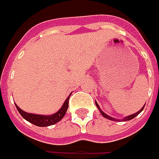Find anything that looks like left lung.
I'll list each match as a JSON object with an SVG mask.
<instances>
[{"label": "left lung", "instance_id": "left-lung-1", "mask_svg": "<svg viewBox=\"0 0 159 159\" xmlns=\"http://www.w3.org/2000/svg\"><path fill=\"white\" fill-rule=\"evenodd\" d=\"M95 103H96L97 107L98 108V110L100 111V112H101V114H102V115H103V116H104V117L107 118V119H108V120H114V121H117V120H117V119H114V118H112V117H111V116H109V115H107V113H105V112H103L101 109H100V107H99V106H98V104L97 103V101L95 102ZM143 108H144V106H143V108H142V109H141L140 111H138V112H135V113H134V114H131V115H129V116L125 117V118H124V119H122V120H123V121H127V120H130L134 119V118L135 117V116H137V115L139 114L140 112H142V111H143Z\"/></svg>", "mask_w": 159, "mask_h": 159}]
</instances>
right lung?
Instances as JSON below:
<instances>
[{"instance_id": "obj_1", "label": "right lung", "mask_w": 159, "mask_h": 159, "mask_svg": "<svg viewBox=\"0 0 159 159\" xmlns=\"http://www.w3.org/2000/svg\"><path fill=\"white\" fill-rule=\"evenodd\" d=\"M70 96H71V93L69 94V97L67 98V99L65 100L61 108L57 112L53 113L52 115H39V114L29 113V112H26L23 111L22 109H20L16 104V109L19 112L20 114L22 115V117L25 119L27 121L34 124L38 127H47V126H51V125L57 123L64 117V115L67 112L68 107H69V100Z\"/></svg>"}]
</instances>
